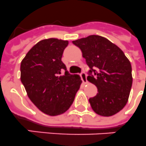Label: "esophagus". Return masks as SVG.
I'll use <instances>...</instances> for the list:
<instances>
[{
	"instance_id": "obj_1",
	"label": "esophagus",
	"mask_w": 146,
	"mask_h": 146,
	"mask_svg": "<svg viewBox=\"0 0 146 146\" xmlns=\"http://www.w3.org/2000/svg\"><path fill=\"white\" fill-rule=\"evenodd\" d=\"M81 76V78H82V82L84 83H87V75H86V73H84V71H82V73H81L80 74Z\"/></svg>"
}]
</instances>
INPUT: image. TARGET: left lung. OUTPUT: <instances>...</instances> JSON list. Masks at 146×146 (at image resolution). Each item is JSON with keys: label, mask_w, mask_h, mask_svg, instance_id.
I'll return each mask as SVG.
<instances>
[{"label": "left lung", "mask_w": 146, "mask_h": 146, "mask_svg": "<svg viewBox=\"0 0 146 146\" xmlns=\"http://www.w3.org/2000/svg\"><path fill=\"white\" fill-rule=\"evenodd\" d=\"M73 44L80 48L90 67L88 80L98 89L96 96L89 99L92 109L103 117L119 112L128 102L132 86L129 60L119 47L100 35H89Z\"/></svg>", "instance_id": "left-lung-1"}]
</instances>
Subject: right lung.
I'll list each match as a JSON object with an SVG mask.
<instances>
[{"label": "right lung", "instance_id": "1", "mask_svg": "<svg viewBox=\"0 0 146 146\" xmlns=\"http://www.w3.org/2000/svg\"><path fill=\"white\" fill-rule=\"evenodd\" d=\"M68 41L58 38L41 40L34 45L21 63V81L32 102L41 111L57 116L73 104L82 80L68 73L62 62ZM63 70L66 71L61 75Z\"/></svg>", "mask_w": 146, "mask_h": 146}]
</instances>
